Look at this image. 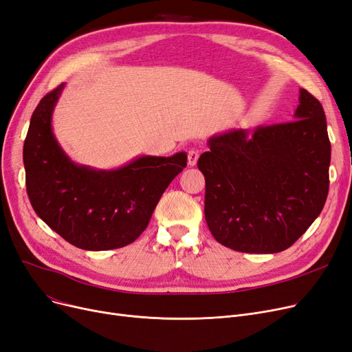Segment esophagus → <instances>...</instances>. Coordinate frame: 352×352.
I'll list each match as a JSON object with an SVG mask.
<instances>
[{
  "label": "esophagus",
  "instance_id": "34e87169",
  "mask_svg": "<svg viewBox=\"0 0 352 352\" xmlns=\"http://www.w3.org/2000/svg\"><path fill=\"white\" fill-rule=\"evenodd\" d=\"M187 161H188L190 166H194L197 164V161H198V151L190 149L188 154H187Z\"/></svg>",
  "mask_w": 352,
  "mask_h": 352
}]
</instances>
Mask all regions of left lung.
<instances>
[{
	"mask_svg": "<svg viewBox=\"0 0 352 352\" xmlns=\"http://www.w3.org/2000/svg\"><path fill=\"white\" fill-rule=\"evenodd\" d=\"M295 119L212 136L210 151L198 158L206 178V221L223 246L283 252L322 211L331 142L322 104L305 89Z\"/></svg>",
	"mask_w": 352,
	"mask_h": 352,
	"instance_id": "left-lung-1",
	"label": "left lung"
}]
</instances>
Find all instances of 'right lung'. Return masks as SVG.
Segmentation results:
<instances>
[{"label":"right lung","instance_id":"add662e5","mask_svg":"<svg viewBox=\"0 0 352 352\" xmlns=\"http://www.w3.org/2000/svg\"><path fill=\"white\" fill-rule=\"evenodd\" d=\"M63 87L45 95L30 120L23 149L30 203L52 230L76 248H124L145 230L161 195L187 166V154L145 155L111 171L74 164L52 129Z\"/></svg>","mask_w":352,"mask_h":352}]
</instances>
